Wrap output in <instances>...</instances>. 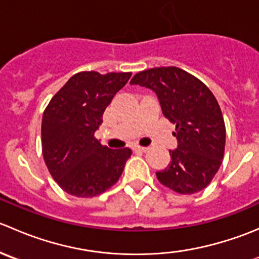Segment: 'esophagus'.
Segmentation results:
<instances>
[{"instance_id":"obj_1","label":"esophagus","mask_w":259,"mask_h":259,"mask_svg":"<svg viewBox=\"0 0 259 259\" xmlns=\"http://www.w3.org/2000/svg\"><path fill=\"white\" fill-rule=\"evenodd\" d=\"M149 148H145V146H134V150L138 151V153H145L148 151Z\"/></svg>"}]
</instances>
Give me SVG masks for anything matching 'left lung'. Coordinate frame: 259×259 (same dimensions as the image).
I'll use <instances>...</instances> for the list:
<instances>
[{
	"label": "left lung",
	"mask_w": 259,
	"mask_h": 259,
	"mask_svg": "<svg viewBox=\"0 0 259 259\" xmlns=\"http://www.w3.org/2000/svg\"><path fill=\"white\" fill-rule=\"evenodd\" d=\"M132 85L156 94L164 116L176 124L178 148L169 150L170 163L156 178L179 194L207 188L222 164L226 125L211 91L199 79L176 66L154 67L134 75Z\"/></svg>",
	"instance_id": "obj_1"
}]
</instances>
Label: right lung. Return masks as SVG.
Segmentation results:
<instances>
[{
	"label": "right lung",
	"mask_w": 259,
	"mask_h": 259,
	"mask_svg": "<svg viewBox=\"0 0 259 259\" xmlns=\"http://www.w3.org/2000/svg\"><path fill=\"white\" fill-rule=\"evenodd\" d=\"M132 72H77L50 100L41 125L42 155L50 174L67 194H101L121 177L129 148L109 149L94 137L103 114Z\"/></svg>",
	"instance_id": "obj_1"
}]
</instances>
